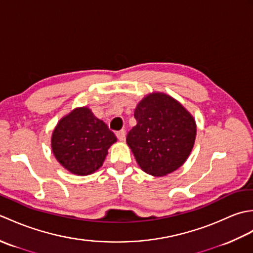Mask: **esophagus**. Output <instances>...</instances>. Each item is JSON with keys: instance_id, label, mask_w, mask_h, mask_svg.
<instances>
[{"instance_id": "1", "label": "esophagus", "mask_w": 253, "mask_h": 253, "mask_svg": "<svg viewBox=\"0 0 253 253\" xmlns=\"http://www.w3.org/2000/svg\"><path fill=\"white\" fill-rule=\"evenodd\" d=\"M116 137L118 138V140H120V141H124V140H125V138H126V130L122 129L120 131H117Z\"/></svg>"}]
</instances>
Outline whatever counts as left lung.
I'll list each match as a JSON object with an SVG mask.
<instances>
[{
  "label": "left lung",
  "instance_id": "obj_1",
  "mask_svg": "<svg viewBox=\"0 0 253 253\" xmlns=\"http://www.w3.org/2000/svg\"><path fill=\"white\" fill-rule=\"evenodd\" d=\"M137 125L126 142L147 174L165 176L186 162L193 148L197 125L180 102L163 92L147 94L135 110Z\"/></svg>",
  "mask_w": 253,
  "mask_h": 253
}]
</instances>
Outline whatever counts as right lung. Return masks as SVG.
Returning <instances> with one entry per match:
<instances>
[{"label": "right lung", "instance_id": "1", "mask_svg": "<svg viewBox=\"0 0 253 253\" xmlns=\"http://www.w3.org/2000/svg\"><path fill=\"white\" fill-rule=\"evenodd\" d=\"M117 139L106 124L87 106L62 117L52 132L51 148L57 162L72 174L85 176L98 170L107 150Z\"/></svg>", "mask_w": 253, "mask_h": 253}]
</instances>
